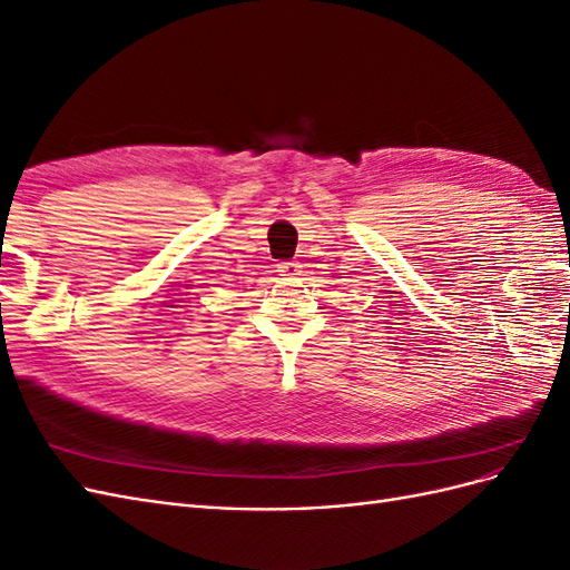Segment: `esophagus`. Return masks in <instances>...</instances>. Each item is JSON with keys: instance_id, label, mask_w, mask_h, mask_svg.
<instances>
[{"instance_id": "obj_1", "label": "esophagus", "mask_w": 570, "mask_h": 570, "mask_svg": "<svg viewBox=\"0 0 570 570\" xmlns=\"http://www.w3.org/2000/svg\"><path fill=\"white\" fill-rule=\"evenodd\" d=\"M278 273L285 275V278H295V275L299 273V264L297 262H281Z\"/></svg>"}]
</instances>
